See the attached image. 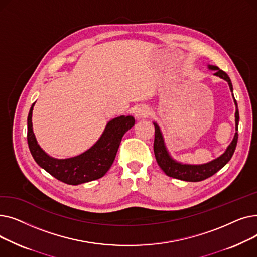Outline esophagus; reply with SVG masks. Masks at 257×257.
Listing matches in <instances>:
<instances>
[{
	"label": "esophagus",
	"instance_id": "obj_1",
	"mask_svg": "<svg viewBox=\"0 0 257 257\" xmlns=\"http://www.w3.org/2000/svg\"><path fill=\"white\" fill-rule=\"evenodd\" d=\"M149 114H150V109L147 106H144V105L140 106L136 110V113H134L137 119H142V118L148 117L149 116Z\"/></svg>",
	"mask_w": 257,
	"mask_h": 257
}]
</instances>
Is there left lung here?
I'll return each instance as SVG.
<instances>
[{
    "instance_id": "1",
    "label": "left lung",
    "mask_w": 257,
    "mask_h": 257,
    "mask_svg": "<svg viewBox=\"0 0 257 257\" xmlns=\"http://www.w3.org/2000/svg\"><path fill=\"white\" fill-rule=\"evenodd\" d=\"M207 69L210 71H214V76L220 77L221 79H224L227 81V83L229 85V88H230L232 92V97H233V87L230 78L228 77V75L220 70L218 66L215 65H210L207 64ZM233 101L235 104V134L232 142L229 144V146L226 148L225 152L220 155L219 157L212 159L209 163L206 164H201V165H190V164H183L180 163V161L176 160L175 158L172 157L170 154L168 148L165 143V139L163 136V132H161L159 126L153 121V125L155 127V139H154V154L155 158L158 166L160 169L163 170L166 175H168L169 177L176 178L179 180L183 181H191V182H197V181H202L210 176H212L213 174L220 171L229 160L231 159L235 147L237 144V138H238V120H239V113L237 109V103L233 97Z\"/></svg>"
}]
</instances>
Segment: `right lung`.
<instances>
[{"label":"right lung","mask_w":257,"mask_h":257,"mask_svg":"<svg viewBox=\"0 0 257 257\" xmlns=\"http://www.w3.org/2000/svg\"><path fill=\"white\" fill-rule=\"evenodd\" d=\"M32 104L28 114V145L36 164L53 177L71 185L97 180L107 173L113 164L124 134L134 126V117L119 115L110 119L99 140L88 150L77 156L58 159L47 154L38 145L32 126Z\"/></svg>","instance_id":"add662e5"}]
</instances>
